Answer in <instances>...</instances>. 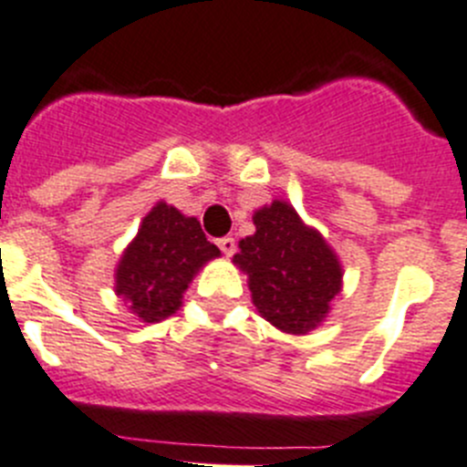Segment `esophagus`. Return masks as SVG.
Segmentation results:
<instances>
[{"label":"esophagus","instance_id":"obj_1","mask_svg":"<svg viewBox=\"0 0 467 467\" xmlns=\"http://www.w3.org/2000/svg\"><path fill=\"white\" fill-rule=\"evenodd\" d=\"M216 244H219V248H221V251H223V255H233L234 254V246H237L233 237H221Z\"/></svg>","mask_w":467,"mask_h":467}]
</instances>
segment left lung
<instances>
[{
	"instance_id": "left-lung-1",
	"label": "left lung",
	"mask_w": 467,
	"mask_h": 467,
	"mask_svg": "<svg viewBox=\"0 0 467 467\" xmlns=\"http://www.w3.org/2000/svg\"><path fill=\"white\" fill-rule=\"evenodd\" d=\"M255 234L239 242L234 263L248 274L260 316L287 334H306L341 290V265L293 207L274 200L254 216Z\"/></svg>"
}]
</instances>
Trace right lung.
<instances>
[{
  "label": "right lung",
  "instance_id": "obj_1",
  "mask_svg": "<svg viewBox=\"0 0 467 467\" xmlns=\"http://www.w3.org/2000/svg\"><path fill=\"white\" fill-rule=\"evenodd\" d=\"M219 255L198 219L159 202L145 216L117 267V295L130 304L138 317L159 322L180 308L195 272Z\"/></svg>",
  "mask_w": 467,
  "mask_h": 467
}]
</instances>
